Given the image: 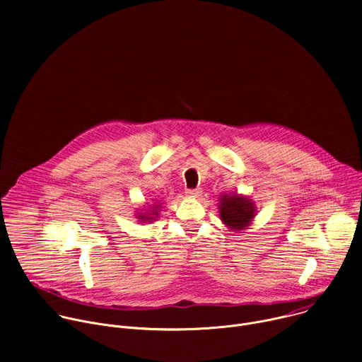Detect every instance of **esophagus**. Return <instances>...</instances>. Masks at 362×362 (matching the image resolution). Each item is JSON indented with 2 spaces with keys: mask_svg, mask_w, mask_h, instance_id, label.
Listing matches in <instances>:
<instances>
[{
  "mask_svg": "<svg viewBox=\"0 0 362 362\" xmlns=\"http://www.w3.org/2000/svg\"><path fill=\"white\" fill-rule=\"evenodd\" d=\"M186 194L187 196H190V197H199V196H202V189H187L186 190Z\"/></svg>",
  "mask_w": 362,
  "mask_h": 362,
  "instance_id": "obj_1",
  "label": "esophagus"
}]
</instances>
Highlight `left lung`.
<instances>
[{"mask_svg":"<svg viewBox=\"0 0 362 362\" xmlns=\"http://www.w3.org/2000/svg\"><path fill=\"white\" fill-rule=\"evenodd\" d=\"M219 214L222 222L228 228L233 230H243L250 225L256 215V208L255 203L246 196L222 194L219 200Z\"/></svg>","mask_w":362,"mask_h":362,"instance_id":"8db88e82","label":"left lung"}]
</instances>
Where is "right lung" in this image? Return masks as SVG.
<instances>
[{
    "label": "right lung",
    "mask_w": 362,
    "mask_h": 362,
    "mask_svg": "<svg viewBox=\"0 0 362 362\" xmlns=\"http://www.w3.org/2000/svg\"><path fill=\"white\" fill-rule=\"evenodd\" d=\"M150 209H152L151 211L148 209L147 212L137 215V219L141 221V222H153V221H156V218L159 216L160 206L159 204H154V206H150Z\"/></svg>",
    "instance_id": "1"
}]
</instances>
